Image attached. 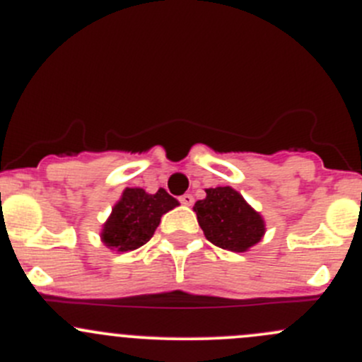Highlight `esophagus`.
<instances>
[{
	"instance_id": "1",
	"label": "esophagus",
	"mask_w": 362,
	"mask_h": 362,
	"mask_svg": "<svg viewBox=\"0 0 362 362\" xmlns=\"http://www.w3.org/2000/svg\"><path fill=\"white\" fill-rule=\"evenodd\" d=\"M178 202H180L182 205H185V206H191L192 202H194V198H192V194L185 192V194H182L180 198H178Z\"/></svg>"
}]
</instances>
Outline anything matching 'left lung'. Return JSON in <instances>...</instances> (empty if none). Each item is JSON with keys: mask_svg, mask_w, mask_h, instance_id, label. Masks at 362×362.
Here are the masks:
<instances>
[{"mask_svg": "<svg viewBox=\"0 0 362 362\" xmlns=\"http://www.w3.org/2000/svg\"><path fill=\"white\" fill-rule=\"evenodd\" d=\"M206 198L194 203L206 240L228 251L244 252L265 233L262 216L231 187L206 189Z\"/></svg>", "mask_w": 362, "mask_h": 362, "instance_id": "left-lung-1", "label": "left lung"}]
</instances>
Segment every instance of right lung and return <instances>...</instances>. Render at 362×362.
I'll list each match as a JSON object with an SVG mask.
<instances>
[{
	"mask_svg": "<svg viewBox=\"0 0 362 362\" xmlns=\"http://www.w3.org/2000/svg\"><path fill=\"white\" fill-rule=\"evenodd\" d=\"M177 205V199L164 189H159L156 194H146L138 187L125 189L104 224L103 242L120 252L134 251L152 238L160 223V216Z\"/></svg>",
	"mask_w": 362,
	"mask_h": 362,
	"instance_id": "right-lung-1",
	"label": "right lung"
}]
</instances>
